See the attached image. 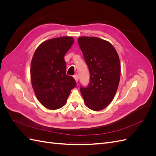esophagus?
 I'll return each mask as SVG.
<instances>
[{"label":"esophagus","instance_id":"obj_1","mask_svg":"<svg viewBox=\"0 0 156 156\" xmlns=\"http://www.w3.org/2000/svg\"><path fill=\"white\" fill-rule=\"evenodd\" d=\"M73 78L75 79V81H76V83H78V81H79V77H78L77 74L74 75H73Z\"/></svg>","mask_w":156,"mask_h":156}]
</instances>
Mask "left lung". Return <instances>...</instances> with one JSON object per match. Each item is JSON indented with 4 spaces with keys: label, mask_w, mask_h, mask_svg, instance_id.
<instances>
[{
    "label": "left lung",
    "mask_w": 156,
    "mask_h": 156,
    "mask_svg": "<svg viewBox=\"0 0 156 156\" xmlns=\"http://www.w3.org/2000/svg\"><path fill=\"white\" fill-rule=\"evenodd\" d=\"M78 43L90 72V83L80 90L86 105L100 111L109 105L119 87L120 62L109 42L97 37L82 36Z\"/></svg>",
    "instance_id": "left-lung-1"
}]
</instances>
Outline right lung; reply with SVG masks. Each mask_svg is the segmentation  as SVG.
Instances as JSON below:
<instances>
[{
	"instance_id": "1",
	"label": "right lung",
	"mask_w": 156,
	"mask_h": 156,
	"mask_svg": "<svg viewBox=\"0 0 156 156\" xmlns=\"http://www.w3.org/2000/svg\"><path fill=\"white\" fill-rule=\"evenodd\" d=\"M73 42L74 39L69 36L50 39L40 44L33 55L32 86L37 100L49 109L62 107L71 90L77 85L74 78L66 75L64 60Z\"/></svg>"
}]
</instances>
